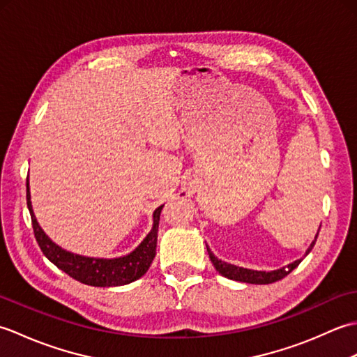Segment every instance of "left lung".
I'll use <instances>...</instances> for the list:
<instances>
[{
  "mask_svg": "<svg viewBox=\"0 0 357 357\" xmlns=\"http://www.w3.org/2000/svg\"><path fill=\"white\" fill-rule=\"evenodd\" d=\"M317 234H319V231H317ZM317 234L314 236V241L307 248L305 256L310 252H312V248L314 247ZM206 247H207V252H208V256H210V261H211V264L215 265L216 271H219V275H222L224 278H229L231 280H239V282H247V284H257V285L273 284V282H276V280H280L282 278H285L287 275H290V273L302 262V259H298V261L285 265V267H282V268L271 270V271H257V270L238 267V265H233V264L218 259V257L213 255V252H211V250L208 248L207 244H206Z\"/></svg>",
  "mask_w": 357,
  "mask_h": 357,
  "instance_id": "1",
  "label": "left lung"
}]
</instances>
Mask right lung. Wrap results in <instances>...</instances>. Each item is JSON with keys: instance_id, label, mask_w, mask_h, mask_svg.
Masks as SVG:
<instances>
[{"instance_id": "obj_1", "label": "right lung", "mask_w": 357, "mask_h": 357, "mask_svg": "<svg viewBox=\"0 0 357 357\" xmlns=\"http://www.w3.org/2000/svg\"><path fill=\"white\" fill-rule=\"evenodd\" d=\"M27 207L32 218L33 233L38 245L47 259L55 264L59 270L67 273L70 278L79 280V282L92 287H119L133 282L147 273L150 264L153 262L156 255V239H158V227L159 215L164 207L159 206L153 211V227L150 233L142 239L141 244L133 252L119 257H90L82 256L72 252H67L63 247L55 244L36 221L33 213L32 201H30V188L27 178Z\"/></svg>"}]
</instances>
